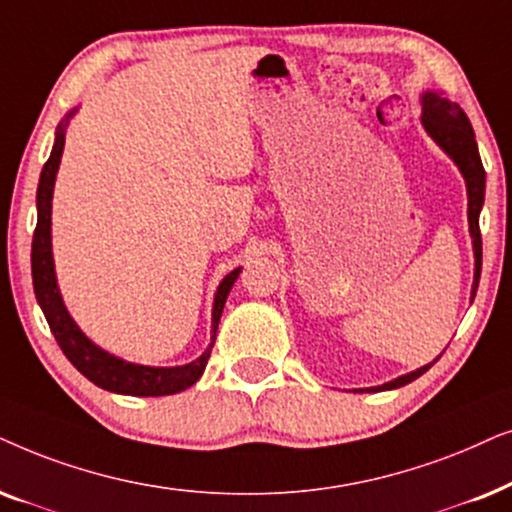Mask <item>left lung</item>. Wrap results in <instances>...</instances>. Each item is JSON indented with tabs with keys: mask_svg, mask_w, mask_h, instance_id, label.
I'll return each mask as SVG.
<instances>
[{
	"mask_svg": "<svg viewBox=\"0 0 512 512\" xmlns=\"http://www.w3.org/2000/svg\"><path fill=\"white\" fill-rule=\"evenodd\" d=\"M421 124H424L426 133L435 140V145H438L442 152L456 163V168L461 170L463 180H466L468 231H470V238H473V255H475V276H473V290H470V299H473L475 292H478L480 271H482L480 210H482V203H485V168H482V161H480L478 142H475L473 126H470L466 112H463L456 102L442 98V95L435 91H426L421 95ZM433 363L419 367V370L414 372H407L403 377L393 381H386V384L381 386L365 388V391H391V388L410 384V381L419 379L426 370H431Z\"/></svg>",
	"mask_w": 512,
	"mask_h": 512,
	"instance_id": "8db88e82",
	"label": "left lung"
}]
</instances>
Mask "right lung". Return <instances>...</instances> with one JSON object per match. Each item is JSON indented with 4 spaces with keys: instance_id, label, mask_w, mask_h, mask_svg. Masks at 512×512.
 Returning a JSON list of instances; mask_svg holds the SVG:
<instances>
[{
    "instance_id": "1",
    "label": "right lung",
    "mask_w": 512,
    "mask_h": 512,
    "mask_svg": "<svg viewBox=\"0 0 512 512\" xmlns=\"http://www.w3.org/2000/svg\"><path fill=\"white\" fill-rule=\"evenodd\" d=\"M77 114V109L67 112V117L60 121L56 128V142H53L49 161L44 163L42 175H39L37 187V229H34L32 238V285L37 302L42 306L46 323H49L53 337L67 360L84 374L88 381L95 386L105 388V391L121 393V395H138V398H149V395H173L185 391V388L194 386L201 379L203 370H206L210 351L215 344L217 323H220L224 302H227L229 290L234 288L241 267L229 271L217 285L215 299H213V330H210V344L208 349L201 353L199 358L187 365L175 367H149L128 363L124 358L112 356V353L100 349L93 344L81 327L74 323V318L67 311L60 295L58 278H56V264H53V245H51V201H53V187H56V175L60 168V159H63L65 147V131L70 119Z\"/></svg>"
}]
</instances>
